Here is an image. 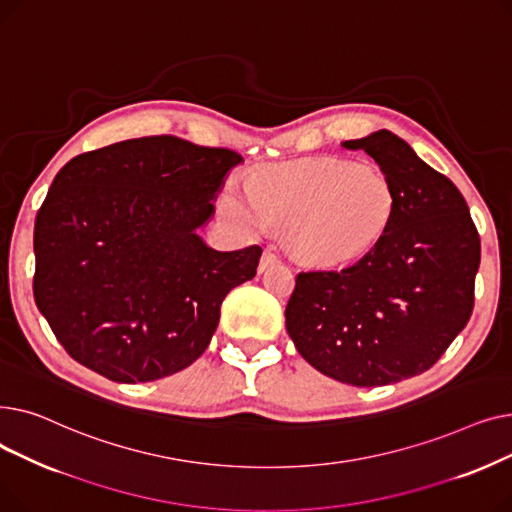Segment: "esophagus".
<instances>
[{"instance_id":"1","label":"esophagus","mask_w":512,"mask_h":512,"mask_svg":"<svg viewBox=\"0 0 512 512\" xmlns=\"http://www.w3.org/2000/svg\"><path fill=\"white\" fill-rule=\"evenodd\" d=\"M280 261V257L272 251V249H267V251H263V255H261V263H259V272H265L267 267L270 265H274V263H278Z\"/></svg>"}]
</instances>
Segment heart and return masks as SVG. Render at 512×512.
Segmentation results:
<instances>
[{
    "mask_svg": "<svg viewBox=\"0 0 512 512\" xmlns=\"http://www.w3.org/2000/svg\"><path fill=\"white\" fill-rule=\"evenodd\" d=\"M220 205L238 228H286L294 255L336 265L363 255L382 238L392 220L394 191L378 168L307 159L265 170L251 186L232 182Z\"/></svg>",
    "mask_w": 512,
    "mask_h": 512,
    "instance_id": "heart-1",
    "label": "heart"
}]
</instances>
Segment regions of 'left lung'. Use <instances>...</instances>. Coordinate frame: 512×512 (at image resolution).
Returning a JSON list of instances; mask_svg holds the SVG:
<instances>
[{"instance_id":"1","label":"left lung","mask_w":512,"mask_h":512,"mask_svg":"<svg viewBox=\"0 0 512 512\" xmlns=\"http://www.w3.org/2000/svg\"><path fill=\"white\" fill-rule=\"evenodd\" d=\"M340 145L371 155L390 180L392 220L359 261L297 276L286 330L317 371L375 388L427 371L463 332L481 245L459 188L407 141L375 130Z\"/></svg>"}]
</instances>
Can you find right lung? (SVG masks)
Listing matches in <instances>:
<instances>
[{"label": "right lung", "instance_id": "obj_1", "mask_svg": "<svg viewBox=\"0 0 512 512\" xmlns=\"http://www.w3.org/2000/svg\"><path fill=\"white\" fill-rule=\"evenodd\" d=\"M238 164L230 149L164 134L76 155L53 178L35 220L33 294L74 361L137 384L205 353L226 294L261 257L199 236Z\"/></svg>", "mask_w": 512, "mask_h": 512}]
</instances>
